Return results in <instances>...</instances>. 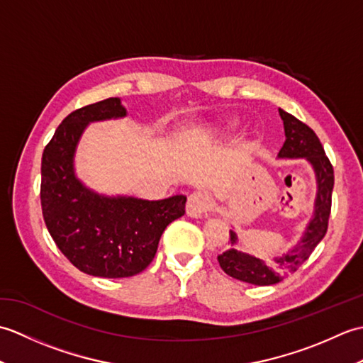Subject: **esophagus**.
I'll return each instance as SVG.
<instances>
[{"mask_svg":"<svg viewBox=\"0 0 363 363\" xmlns=\"http://www.w3.org/2000/svg\"><path fill=\"white\" fill-rule=\"evenodd\" d=\"M213 206V199L209 191H195L189 196L187 201V215L191 218H201L211 212Z\"/></svg>","mask_w":363,"mask_h":363,"instance_id":"obj_1","label":"esophagus"}]
</instances>
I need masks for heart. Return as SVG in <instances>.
Returning a JSON list of instances; mask_svg holds the SVG:
<instances>
[{
	"label": "heart",
	"instance_id": "b5f03b06",
	"mask_svg": "<svg viewBox=\"0 0 363 363\" xmlns=\"http://www.w3.org/2000/svg\"><path fill=\"white\" fill-rule=\"evenodd\" d=\"M207 134H211V135H217V134H220V129H211L209 133Z\"/></svg>",
	"mask_w": 363,
	"mask_h": 363
}]
</instances>
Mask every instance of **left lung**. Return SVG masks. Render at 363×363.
Returning a JSON list of instances; mask_svg holds the SVG:
<instances>
[{"label": "left lung", "instance_id": "1", "mask_svg": "<svg viewBox=\"0 0 363 363\" xmlns=\"http://www.w3.org/2000/svg\"><path fill=\"white\" fill-rule=\"evenodd\" d=\"M284 121L285 142L277 159H304L315 173L317 181V195H315L313 215L306 226L299 242L281 256L273 257V262L259 259L252 254L230 248L218 256L223 272L234 279L252 285H273L282 281L284 276L295 273L304 260L309 259L323 237L326 235L328 221L330 215L334 189V168L323 150L317 134L304 125L303 121L293 117L291 113L279 109ZM238 243L235 230H230V245Z\"/></svg>", "mask_w": 363, "mask_h": 363}]
</instances>
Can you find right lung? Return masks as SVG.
Wrapping results in <instances>:
<instances>
[{
  "mask_svg": "<svg viewBox=\"0 0 363 363\" xmlns=\"http://www.w3.org/2000/svg\"><path fill=\"white\" fill-rule=\"evenodd\" d=\"M126 115L120 98L81 107L60 123L42 156L40 201L52 240L81 272L111 279L143 272L165 228L186 213L187 203L184 195L159 201L107 196L76 176L74 156L86 128Z\"/></svg>",
  "mask_w": 363,
  "mask_h": 363,
  "instance_id": "obj_1",
  "label": "right lung"
}]
</instances>
